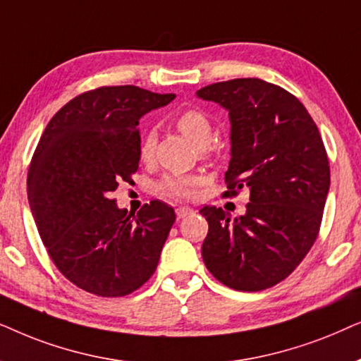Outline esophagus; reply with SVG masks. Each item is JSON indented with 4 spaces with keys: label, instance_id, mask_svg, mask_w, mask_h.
<instances>
[{
    "label": "esophagus",
    "instance_id": "34e87169",
    "mask_svg": "<svg viewBox=\"0 0 361 361\" xmlns=\"http://www.w3.org/2000/svg\"><path fill=\"white\" fill-rule=\"evenodd\" d=\"M193 214V208H190V206H178L176 208V216L178 218H186V216Z\"/></svg>",
    "mask_w": 361,
    "mask_h": 361
}]
</instances>
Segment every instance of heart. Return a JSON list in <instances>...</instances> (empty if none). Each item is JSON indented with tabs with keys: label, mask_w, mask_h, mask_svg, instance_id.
<instances>
[{
	"label": "heart",
	"mask_w": 361,
	"mask_h": 361,
	"mask_svg": "<svg viewBox=\"0 0 361 361\" xmlns=\"http://www.w3.org/2000/svg\"><path fill=\"white\" fill-rule=\"evenodd\" d=\"M176 128L196 147H206L213 137V127H211L208 117L196 109L185 110L178 115ZM153 147H155V135L150 132L147 133L140 145V158L143 161L152 160ZM198 185V176H166L160 183V190L173 198H190Z\"/></svg>",
	"instance_id": "1"
}]
</instances>
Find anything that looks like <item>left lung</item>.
Here are the masks:
<instances>
[{
    "label": "left lung",
    "instance_id": "obj_1",
    "mask_svg": "<svg viewBox=\"0 0 361 361\" xmlns=\"http://www.w3.org/2000/svg\"><path fill=\"white\" fill-rule=\"evenodd\" d=\"M196 95L229 112L226 183L231 195L243 186L251 195L236 218L216 206L200 209L209 224L201 256L231 289H269L299 266L319 234L330 188L319 128L299 99L256 77L206 85Z\"/></svg>",
    "mask_w": 361,
    "mask_h": 361
}]
</instances>
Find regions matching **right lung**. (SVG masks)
<instances>
[{
  "instance_id": "add662e5",
  "label": "right lung",
  "mask_w": 361,
  "mask_h": 361,
  "mask_svg": "<svg viewBox=\"0 0 361 361\" xmlns=\"http://www.w3.org/2000/svg\"><path fill=\"white\" fill-rule=\"evenodd\" d=\"M175 97L135 85L90 90L67 102L37 143L32 218L57 269L90 294H130L158 266L175 209L155 200L132 216L110 195L138 168V120Z\"/></svg>"
}]
</instances>
